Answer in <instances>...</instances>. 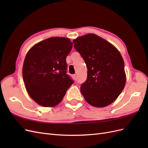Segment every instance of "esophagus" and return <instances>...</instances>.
<instances>
[{
  "mask_svg": "<svg viewBox=\"0 0 148 148\" xmlns=\"http://www.w3.org/2000/svg\"><path fill=\"white\" fill-rule=\"evenodd\" d=\"M73 79H74L75 80L77 79V76H76V75H74L73 76Z\"/></svg>",
  "mask_w": 148,
  "mask_h": 148,
  "instance_id": "esophagus-1",
  "label": "esophagus"
}]
</instances>
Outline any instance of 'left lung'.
I'll use <instances>...</instances> for the list:
<instances>
[{
	"label": "left lung",
	"mask_w": 148,
	"mask_h": 148,
	"mask_svg": "<svg viewBox=\"0 0 148 148\" xmlns=\"http://www.w3.org/2000/svg\"><path fill=\"white\" fill-rule=\"evenodd\" d=\"M74 47L86 64L88 75L80 91L90 105L104 107L119 97L126 83L125 64L117 49L95 34L73 40Z\"/></svg>",
	"instance_id": "1"
}]
</instances>
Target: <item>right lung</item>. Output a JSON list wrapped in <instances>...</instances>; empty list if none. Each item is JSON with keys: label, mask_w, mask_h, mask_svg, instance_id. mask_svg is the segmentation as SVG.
Masks as SVG:
<instances>
[{"label": "right lung", "mask_w": 148, "mask_h": 148, "mask_svg": "<svg viewBox=\"0 0 148 148\" xmlns=\"http://www.w3.org/2000/svg\"><path fill=\"white\" fill-rule=\"evenodd\" d=\"M72 46L69 38L52 37L28 52L22 70L23 82L29 96L39 105L57 106L73 83L66 74V62Z\"/></svg>", "instance_id": "right-lung-1"}]
</instances>
